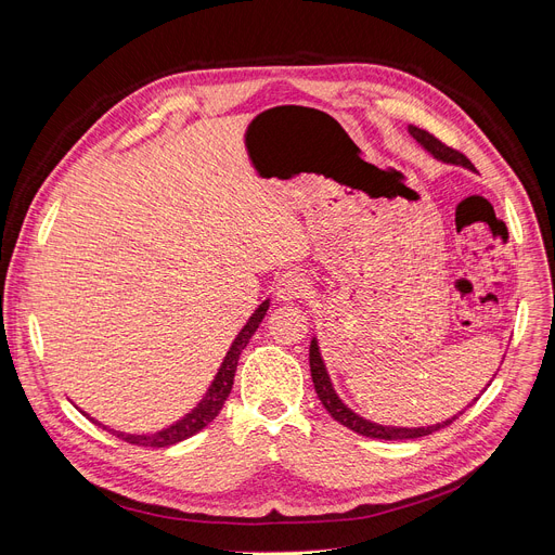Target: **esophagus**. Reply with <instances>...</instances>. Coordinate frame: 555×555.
I'll list each match as a JSON object with an SVG mask.
<instances>
[{"label":"esophagus","mask_w":555,"mask_h":555,"mask_svg":"<svg viewBox=\"0 0 555 555\" xmlns=\"http://www.w3.org/2000/svg\"><path fill=\"white\" fill-rule=\"evenodd\" d=\"M276 295L281 301H297L310 295V279L299 270H285L276 281Z\"/></svg>","instance_id":"obj_1"}]
</instances>
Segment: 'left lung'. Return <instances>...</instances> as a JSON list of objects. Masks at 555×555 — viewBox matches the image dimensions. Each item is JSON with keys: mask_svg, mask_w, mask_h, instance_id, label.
<instances>
[{"mask_svg": "<svg viewBox=\"0 0 555 555\" xmlns=\"http://www.w3.org/2000/svg\"><path fill=\"white\" fill-rule=\"evenodd\" d=\"M410 134L423 145V149L427 153H431L436 159H441L446 164H456V166H465L475 170V166L470 164V159L465 157L463 153L450 149V145H446L443 141L436 139L434 134H429L427 130L423 128H416V126H410ZM310 373H312V383H314V391L319 396V400H322V404L326 406V412L337 421L341 423L344 427L353 429L362 436H369V439H383V441H404V439H421V436H427L431 431H439L448 425H452V421H456L459 416H452L450 421L446 423H436V425H429V427H385V425H377V423H371V421H364L362 416L353 414L348 406L337 398V393L333 391V385H331V377L326 373V366L322 362V356H319V346H317V339L310 341ZM477 400V398H475Z\"/></svg>", "mask_w": 555, "mask_h": 555, "instance_id": "8db88e82", "label": "left lung"}]
</instances>
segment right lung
Masks as SVG:
<instances>
[{
	"instance_id": "right-lung-1",
	"label": "right lung",
	"mask_w": 555,
	"mask_h": 555,
	"mask_svg": "<svg viewBox=\"0 0 555 555\" xmlns=\"http://www.w3.org/2000/svg\"><path fill=\"white\" fill-rule=\"evenodd\" d=\"M268 306H270V301L260 304L258 310L249 317L247 326L238 333L236 339H233L229 353H227V358H224V362H222V366H220V371L216 375L214 385L209 387L207 396H204L202 402L195 406V410L191 414H186L180 423H175L168 429H162V431L149 434V436H134V434H124V431H114V429H109V431L114 436H119L121 441H126L130 446H139V448H168V446H175V443H180L184 439H191L193 434H197L199 429L207 427L220 414L224 400L229 398L231 387H233V375H236V366H238V358L243 353V348L249 344V337L256 333L258 324L262 322V317H266ZM103 429H107V427H103Z\"/></svg>"
}]
</instances>
